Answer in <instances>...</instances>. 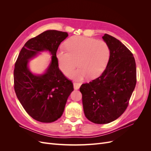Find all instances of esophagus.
Here are the masks:
<instances>
[{"instance_id":"1","label":"esophagus","mask_w":151,"mask_h":151,"mask_svg":"<svg viewBox=\"0 0 151 151\" xmlns=\"http://www.w3.org/2000/svg\"><path fill=\"white\" fill-rule=\"evenodd\" d=\"M81 86V83H74V89H76V90L79 89L80 88Z\"/></svg>"}]
</instances>
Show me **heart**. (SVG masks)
I'll return each mask as SVG.
<instances>
[{
    "instance_id": "b5f03b06",
    "label": "heart",
    "mask_w": 151,
    "mask_h": 151,
    "mask_svg": "<svg viewBox=\"0 0 151 151\" xmlns=\"http://www.w3.org/2000/svg\"><path fill=\"white\" fill-rule=\"evenodd\" d=\"M65 47L67 50L60 48L57 52L58 65L62 72H66L76 66L77 60L79 67L66 73L76 81L99 76L106 68L110 55L106 42L83 36H72L67 40Z\"/></svg>"
}]
</instances>
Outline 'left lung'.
<instances>
[{
  "label": "left lung",
  "instance_id": "8db88e82",
  "mask_svg": "<svg viewBox=\"0 0 151 151\" xmlns=\"http://www.w3.org/2000/svg\"><path fill=\"white\" fill-rule=\"evenodd\" d=\"M110 50L106 69L101 76L82 84L84 112L97 124L116 120L125 111L136 85V64L133 54L120 41L105 34Z\"/></svg>",
  "mask_w": 151,
  "mask_h": 151
}]
</instances>
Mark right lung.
<instances>
[{"mask_svg":"<svg viewBox=\"0 0 151 151\" xmlns=\"http://www.w3.org/2000/svg\"><path fill=\"white\" fill-rule=\"evenodd\" d=\"M68 36L66 32L47 30L29 40L22 48L14 70V90L22 107L33 119L51 123L60 118L73 84L59 70L56 57L59 45ZM43 51L52 55L43 74L29 69V60Z\"/></svg>","mask_w":151,"mask_h":151,"instance_id":"obj_1","label":"right lung"}]
</instances>
